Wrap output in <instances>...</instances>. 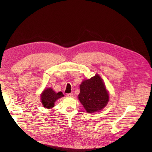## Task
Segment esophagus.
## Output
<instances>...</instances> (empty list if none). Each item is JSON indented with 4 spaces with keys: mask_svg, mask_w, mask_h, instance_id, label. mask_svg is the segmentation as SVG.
<instances>
[{
    "mask_svg": "<svg viewBox=\"0 0 152 152\" xmlns=\"http://www.w3.org/2000/svg\"><path fill=\"white\" fill-rule=\"evenodd\" d=\"M67 96L70 97H73L74 96V95L73 93H69V94H67Z\"/></svg>",
    "mask_w": 152,
    "mask_h": 152,
    "instance_id": "1",
    "label": "esophagus"
}]
</instances>
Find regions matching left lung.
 I'll return each instance as SVG.
<instances>
[{
	"mask_svg": "<svg viewBox=\"0 0 152 152\" xmlns=\"http://www.w3.org/2000/svg\"><path fill=\"white\" fill-rule=\"evenodd\" d=\"M80 90L78 99L88 113L102 110L109 101V94L103 79L98 75L83 80Z\"/></svg>",
	"mask_w": 152,
	"mask_h": 152,
	"instance_id": "left-lung-1",
	"label": "left lung"
}]
</instances>
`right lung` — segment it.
Instances as JSON below:
<instances>
[{
    "mask_svg": "<svg viewBox=\"0 0 152 152\" xmlns=\"http://www.w3.org/2000/svg\"><path fill=\"white\" fill-rule=\"evenodd\" d=\"M62 92L55 93L52 88H46L41 94V102L42 106L48 109L54 107L55 102L59 98L64 97Z\"/></svg>",
    "mask_w": 152,
    "mask_h": 152,
    "instance_id": "right-lung-1",
    "label": "right lung"
}]
</instances>
